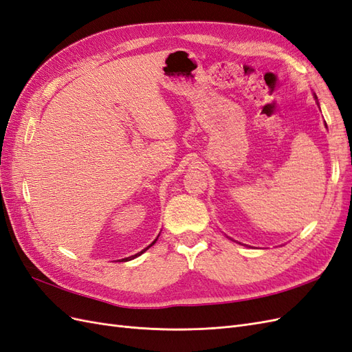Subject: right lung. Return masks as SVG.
Masks as SVG:
<instances>
[{"label": "right lung", "instance_id": "obj_1", "mask_svg": "<svg viewBox=\"0 0 352 352\" xmlns=\"http://www.w3.org/2000/svg\"><path fill=\"white\" fill-rule=\"evenodd\" d=\"M155 242H156V240H155ZM155 242H153V243H150L146 249H143V250H142V252H138V254H135V255H133V256H129V258H124L122 261H129V259H134V258H135V256H138V255H142L143 252H146V250H147L150 246H153V245H155Z\"/></svg>", "mask_w": 352, "mask_h": 352}]
</instances>
